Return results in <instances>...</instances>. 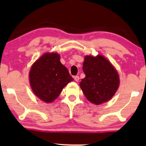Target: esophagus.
<instances>
[{
	"label": "esophagus",
	"instance_id": "1",
	"mask_svg": "<svg viewBox=\"0 0 146 146\" xmlns=\"http://www.w3.org/2000/svg\"><path fill=\"white\" fill-rule=\"evenodd\" d=\"M74 80H75V82H79V80H80V77L78 76V75H76V76L74 77Z\"/></svg>",
	"mask_w": 146,
	"mask_h": 146
}]
</instances>
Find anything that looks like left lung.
Instances as JSON below:
<instances>
[{
    "mask_svg": "<svg viewBox=\"0 0 146 146\" xmlns=\"http://www.w3.org/2000/svg\"><path fill=\"white\" fill-rule=\"evenodd\" d=\"M85 77L80 85L88 101L99 105L112 98L119 84V75L104 57L87 56L83 63Z\"/></svg>",
    "mask_w": 146,
    "mask_h": 146,
    "instance_id": "left-lung-1",
    "label": "left lung"
}]
</instances>
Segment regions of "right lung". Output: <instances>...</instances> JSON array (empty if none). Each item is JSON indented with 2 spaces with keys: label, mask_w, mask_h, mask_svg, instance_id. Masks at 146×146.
Instances as JSON below:
<instances>
[{
  "label": "right lung",
  "mask_w": 146,
  "mask_h": 146,
  "mask_svg": "<svg viewBox=\"0 0 146 146\" xmlns=\"http://www.w3.org/2000/svg\"><path fill=\"white\" fill-rule=\"evenodd\" d=\"M73 80L56 53H45L30 70L29 81L33 93L46 103L56 100L64 87Z\"/></svg>",
  "instance_id": "add662e5"
}]
</instances>
